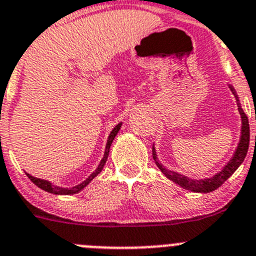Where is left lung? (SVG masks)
I'll return each mask as SVG.
<instances>
[{
    "instance_id": "left-lung-1",
    "label": "left lung",
    "mask_w": 256,
    "mask_h": 256,
    "mask_svg": "<svg viewBox=\"0 0 256 256\" xmlns=\"http://www.w3.org/2000/svg\"><path fill=\"white\" fill-rule=\"evenodd\" d=\"M228 88L231 90V92L235 96L236 102H238V112H240L241 116V134H240V142H238V148H236L235 152H234L232 158L226 163V166L218 172V173L214 174V176H210V178H204V179H192L187 176H183V174L178 173V172L170 170V169L166 168L163 164L159 162L156 155V150L152 146V158H154L155 164L158 166V168L160 169L162 173L166 176L168 179H170L172 182L176 183L178 186H180L182 188L188 190H192V192L197 193H208L212 190H217L218 187H221L224 183L235 173L236 169L241 166V163L244 162L245 156L248 154V149H249V142H250V128H249V120H248V116L245 114L244 110L241 108V104L238 101V97L236 94V90H234L232 86L228 84ZM256 142V138H255Z\"/></svg>"
}]
</instances>
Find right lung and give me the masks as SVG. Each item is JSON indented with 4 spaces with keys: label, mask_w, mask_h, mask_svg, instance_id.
Instances as JSON below:
<instances>
[{
    "label": "right lung",
    "mask_w": 256,
    "mask_h": 256,
    "mask_svg": "<svg viewBox=\"0 0 256 256\" xmlns=\"http://www.w3.org/2000/svg\"><path fill=\"white\" fill-rule=\"evenodd\" d=\"M121 125H122V122L117 124V125L114 126V128H112V131L110 132L108 138H107L106 149H104V158H102L101 162H100L98 166L96 168V170L93 172L92 174H90V176H88V178H86L82 183H80V184L73 186V187H69V188H64V187H59V186L52 184L50 180H46V179H42V178H36V176H32L31 174H28V173H26V176H28V179H30L31 182L34 183L35 186H38L39 188H42V190H45V192L52 193V194H58L59 196V194H76V193H80V190H84V188L87 187V186L90 184V182H92L93 179H94L96 176H98V174L102 172V169H104V164H106V162H107V158H108L110 146H111L112 142H114V136H116L117 132L120 131Z\"/></svg>",
    "instance_id": "add662e5"
}]
</instances>
